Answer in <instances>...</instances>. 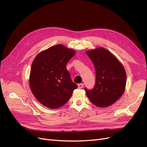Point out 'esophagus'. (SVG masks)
Segmentation results:
<instances>
[{
  "mask_svg": "<svg viewBox=\"0 0 147 147\" xmlns=\"http://www.w3.org/2000/svg\"><path fill=\"white\" fill-rule=\"evenodd\" d=\"M84 86V84L83 83H80V84H78V88H82Z\"/></svg>",
  "mask_w": 147,
  "mask_h": 147,
  "instance_id": "esophagus-1",
  "label": "esophagus"
}]
</instances>
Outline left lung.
<instances>
[{"label": "left lung", "instance_id": "obj_1", "mask_svg": "<svg viewBox=\"0 0 147 147\" xmlns=\"http://www.w3.org/2000/svg\"><path fill=\"white\" fill-rule=\"evenodd\" d=\"M94 65L96 83L92 90L84 88L92 103L99 107L115 103L125 90L126 74L123 65L103 48L86 52Z\"/></svg>", "mask_w": 147, "mask_h": 147}]
</instances>
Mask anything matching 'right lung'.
<instances>
[{
    "label": "right lung",
    "instance_id": "add662e5",
    "mask_svg": "<svg viewBox=\"0 0 147 147\" xmlns=\"http://www.w3.org/2000/svg\"><path fill=\"white\" fill-rule=\"evenodd\" d=\"M75 51L57 45L42 51L31 66L29 84L37 99L50 109L63 106L78 86L70 78L66 65Z\"/></svg>",
    "mask_w": 147,
    "mask_h": 147
}]
</instances>
